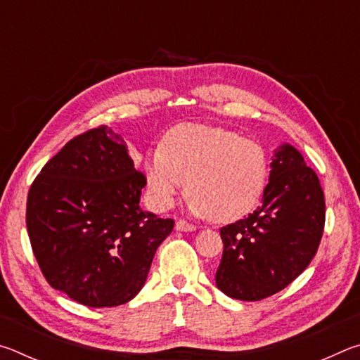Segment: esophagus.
Returning a JSON list of instances; mask_svg holds the SVG:
<instances>
[{"mask_svg": "<svg viewBox=\"0 0 360 360\" xmlns=\"http://www.w3.org/2000/svg\"><path fill=\"white\" fill-rule=\"evenodd\" d=\"M195 225L193 224H188L187 221H184V219H179V221H176V230L179 231H193Z\"/></svg>", "mask_w": 360, "mask_h": 360, "instance_id": "esophagus-1", "label": "esophagus"}]
</instances>
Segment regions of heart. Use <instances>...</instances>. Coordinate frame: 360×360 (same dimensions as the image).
Wrapping results in <instances>:
<instances>
[{
  "instance_id": "1",
  "label": "heart",
  "mask_w": 360,
  "mask_h": 360,
  "mask_svg": "<svg viewBox=\"0 0 360 360\" xmlns=\"http://www.w3.org/2000/svg\"><path fill=\"white\" fill-rule=\"evenodd\" d=\"M146 178L158 208H169L187 191L195 216L217 222L240 219L259 203L268 158L259 143L230 130L181 124L146 158Z\"/></svg>"
}]
</instances>
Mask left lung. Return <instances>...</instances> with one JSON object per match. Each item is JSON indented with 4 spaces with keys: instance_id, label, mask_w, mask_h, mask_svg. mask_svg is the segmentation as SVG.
<instances>
[{
    "instance_id": "1",
    "label": "left lung",
    "mask_w": 360,
    "mask_h": 360,
    "mask_svg": "<svg viewBox=\"0 0 360 360\" xmlns=\"http://www.w3.org/2000/svg\"><path fill=\"white\" fill-rule=\"evenodd\" d=\"M270 167L262 205L221 229L216 284L236 300L257 302L289 285L313 260L324 231V192L300 152L283 144Z\"/></svg>"
}]
</instances>
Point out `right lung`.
<instances>
[{
    "label": "right lung",
    "instance_id": "1",
    "mask_svg": "<svg viewBox=\"0 0 360 360\" xmlns=\"http://www.w3.org/2000/svg\"><path fill=\"white\" fill-rule=\"evenodd\" d=\"M146 176L106 125L66 143L27 200L30 243L47 283L85 307L130 302L143 289L173 219L143 211Z\"/></svg>",
    "mask_w": 360,
    "mask_h": 360
}]
</instances>
